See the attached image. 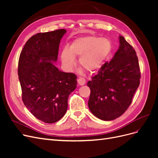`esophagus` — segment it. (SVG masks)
I'll return each instance as SVG.
<instances>
[{"label":"esophagus","instance_id":"1","mask_svg":"<svg viewBox=\"0 0 158 158\" xmlns=\"http://www.w3.org/2000/svg\"><path fill=\"white\" fill-rule=\"evenodd\" d=\"M78 83L80 85H83L85 84V79L84 78H79L78 79Z\"/></svg>","mask_w":158,"mask_h":158}]
</instances>
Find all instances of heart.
<instances>
[{"label":"heart","instance_id":"b5f03b06","mask_svg":"<svg viewBox=\"0 0 158 158\" xmlns=\"http://www.w3.org/2000/svg\"><path fill=\"white\" fill-rule=\"evenodd\" d=\"M113 49L112 42L108 38L94 35L80 37L72 41L69 47L62 50L60 59L64 67L70 70L75 64V56H80V66L94 73L102 68Z\"/></svg>","mask_w":158,"mask_h":158}]
</instances>
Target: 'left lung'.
I'll use <instances>...</instances> for the list:
<instances>
[{
  "mask_svg": "<svg viewBox=\"0 0 158 158\" xmlns=\"http://www.w3.org/2000/svg\"><path fill=\"white\" fill-rule=\"evenodd\" d=\"M140 72L135 50L123 36L111 61L87 84L91 93L88 107L103 121L114 120L126 111L139 86Z\"/></svg>",
  "mask_w": 158,
  "mask_h": 158,
  "instance_id": "8db88e82",
  "label": "left lung"
}]
</instances>
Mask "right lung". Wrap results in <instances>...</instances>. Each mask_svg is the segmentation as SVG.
I'll list each match as a JSON object with an SVG mask.
<instances>
[{
    "label": "right lung",
    "mask_w": 158,
    "mask_h": 158,
    "mask_svg": "<svg viewBox=\"0 0 158 158\" xmlns=\"http://www.w3.org/2000/svg\"><path fill=\"white\" fill-rule=\"evenodd\" d=\"M66 33L60 29L33 35L19 58L22 101L33 116L46 123H56L64 115L69 95L77 84L74 74L62 72L54 64Z\"/></svg>",
    "instance_id": "right-lung-1"
}]
</instances>
